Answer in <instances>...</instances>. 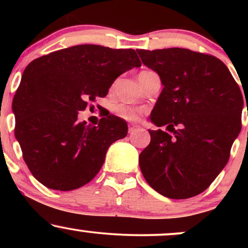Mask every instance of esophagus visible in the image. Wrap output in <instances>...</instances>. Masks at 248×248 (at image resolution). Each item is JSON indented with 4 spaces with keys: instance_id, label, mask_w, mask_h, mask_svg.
<instances>
[{
    "instance_id": "34e87169",
    "label": "esophagus",
    "mask_w": 248,
    "mask_h": 248,
    "mask_svg": "<svg viewBox=\"0 0 248 248\" xmlns=\"http://www.w3.org/2000/svg\"><path fill=\"white\" fill-rule=\"evenodd\" d=\"M136 127H138V126H136L135 124H129V133L133 132V130H135Z\"/></svg>"
}]
</instances>
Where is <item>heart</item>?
Wrapping results in <instances>:
<instances>
[{
    "label": "heart",
    "mask_w": 248,
    "mask_h": 248,
    "mask_svg": "<svg viewBox=\"0 0 248 248\" xmlns=\"http://www.w3.org/2000/svg\"><path fill=\"white\" fill-rule=\"evenodd\" d=\"M146 72H149V71H142L141 73H146ZM142 109H140V108H136L124 104H119L114 107L115 114L118 115L119 118L124 119V120H135V119H138V116L140 115Z\"/></svg>",
    "instance_id": "heart-1"
}]
</instances>
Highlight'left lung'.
<instances>
[{
	"label": "left lung",
	"instance_id": "1",
	"mask_svg": "<svg viewBox=\"0 0 248 248\" xmlns=\"http://www.w3.org/2000/svg\"><path fill=\"white\" fill-rule=\"evenodd\" d=\"M136 51L163 85L150 121L173 133L149 130V146L139 156L142 175L164 197L197 196L226 166L240 133V88L211 55L181 47Z\"/></svg>",
	"mask_w": 248,
	"mask_h": 248
}]
</instances>
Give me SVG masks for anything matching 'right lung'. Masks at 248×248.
<instances>
[{"instance_id": "obj_1", "label": "right lung", "mask_w": 248, "mask_h": 248, "mask_svg": "<svg viewBox=\"0 0 248 248\" xmlns=\"http://www.w3.org/2000/svg\"><path fill=\"white\" fill-rule=\"evenodd\" d=\"M139 66L132 49L84 44L42 56L25 67L13 100L15 136L37 181L71 191L95 177L108 147L127 135V122L110 114L91 126L78 122V112Z\"/></svg>"}]
</instances>
